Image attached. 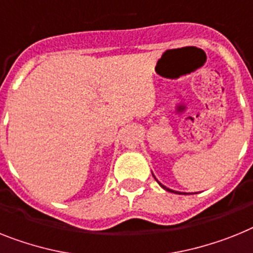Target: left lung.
<instances>
[{
    "mask_svg": "<svg viewBox=\"0 0 253 253\" xmlns=\"http://www.w3.org/2000/svg\"><path fill=\"white\" fill-rule=\"evenodd\" d=\"M159 185L162 186V188H163V189H166L167 192H171V193H176V192H175V190H171V189H169V188H166V186H165V185H162V184H161V182H159Z\"/></svg>",
    "mask_w": 253,
    "mask_h": 253,
    "instance_id": "left-lung-1",
    "label": "left lung"
}]
</instances>
